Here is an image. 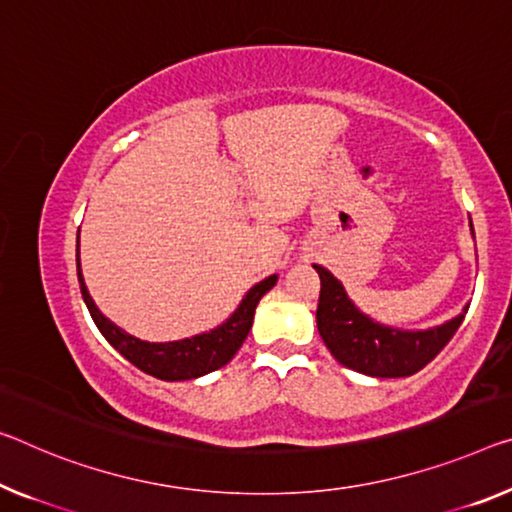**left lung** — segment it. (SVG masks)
I'll use <instances>...</instances> for the list:
<instances>
[{
	"mask_svg": "<svg viewBox=\"0 0 512 512\" xmlns=\"http://www.w3.org/2000/svg\"><path fill=\"white\" fill-rule=\"evenodd\" d=\"M474 233V226H471ZM320 274V300L316 311L318 332L338 364L373 377H407L430 364L465 320L467 309L458 318L426 332H403L384 327L364 316L345 295L332 272L313 265Z\"/></svg>",
	"mask_w": 512,
	"mask_h": 512,
	"instance_id": "obj_1",
	"label": "left lung"
}]
</instances>
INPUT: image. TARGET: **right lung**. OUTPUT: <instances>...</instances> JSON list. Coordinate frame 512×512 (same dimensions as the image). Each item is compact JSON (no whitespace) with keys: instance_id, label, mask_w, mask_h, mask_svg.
Instances as JSON below:
<instances>
[{"instance_id":"obj_1","label":"right lung","mask_w":512,"mask_h":512,"mask_svg":"<svg viewBox=\"0 0 512 512\" xmlns=\"http://www.w3.org/2000/svg\"><path fill=\"white\" fill-rule=\"evenodd\" d=\"M80 240V238H77ZM77 279H80V290L84 297L86 309H89L93 322L100 329V334L114 345L121 355L135 364L139 371L157 377V380L178 382V380H194L206 373L217 371L224 364H229L235 352L240 350V345L245 343V338L254 322V311L261 297L277 283V274L256 283L254 288H249L245 300L240 302L233 316L222 322V325L210 329L206 334L183 338V341H169V343H148L135 338L128 332H123L121 327H116L112 320L102 316L100 309L93 304L89 290L80 270V242H77Z\"/></svg>"}]
</instances>
